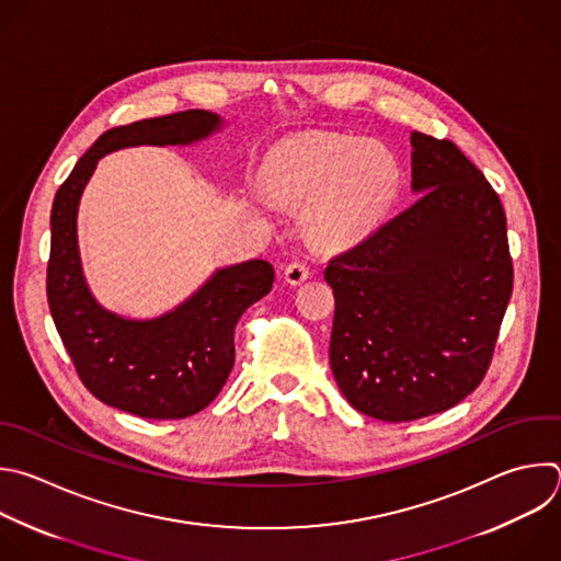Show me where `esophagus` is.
<instances>
[{
    "label": "esophagus",
    "instance_id": "34e87169",
    "mask_svg": "<svg viewBox=\"0 0 561 561\" xmlns=\"http://www.w3.org/2000/svg\"><path fill=\"white\" fill-rule=\"evenodd\" d=\"M310 275V266L304 260H295L284 268V279L290 286H299L301 282H306Z\"/></svg>",
    "mask_w": 561,
    "mask_h": 561
}]
</instances>
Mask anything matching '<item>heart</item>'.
I'll use <instances>...</instances> for the list:
<instances>
[{
    "mask_svg": "<svg viewBox=\"0 0 561 561\" xmlns=\"http://www.w3.org/2000/svg\"><path fill=\"white\" fill-rule=\"evenodd\" d=\"M257 180L264 194L284 207L308 203V236L339 247L381 222L399 192L401 169L377 142L317 131L277 142L264 156Z\"/></svg>",
    "mask_w": 561,
    "mask_h": 561,
    "instance_id": "obj_1",
    "label": "heart"
}]
</instances>
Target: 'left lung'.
<instances>
[{"instance_id": "8db88e82", "label": "left lung", "mask_w": 561, "mask_h": 561, "mask_svg": "<svg viewBox=\"0 0 561 561\" xmlns=\"http://www.w3.org/2000/svg\"><path fill=\"white\" fill-rule=\"evenodd\" d=\"M421 198L330 260V367L347 403L408 423L484 379L513 290L506 216L484 173L447 138L412 131Z\"/></svg>"}]
</instances>
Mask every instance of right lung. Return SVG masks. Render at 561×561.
Returning <instances> with one entry per match:
<instances>
[{
    "mask_svg": "<svg viewBox=\"0 0 561 561\" xmlns=\"http://www.w3.org/2000/svg\"><path fill=\"white\" fill-rule=\"evenodd\" d=\"M220 116L186 110L112 127L79 158L50 214L48 306L81 383L105 405L153 421L205 410L236 363L233 334L242 312L271 293L264 260L220 268L171 312L138 321L105 310L90 293L77 247V211L96 162L136 145H192L218 131Z\"/></svg>",
    "mask_w": 561,
    "mask_h": 561,
    "instance_id": "obj_1",
    "label": "right lung"
}]
</instances>
